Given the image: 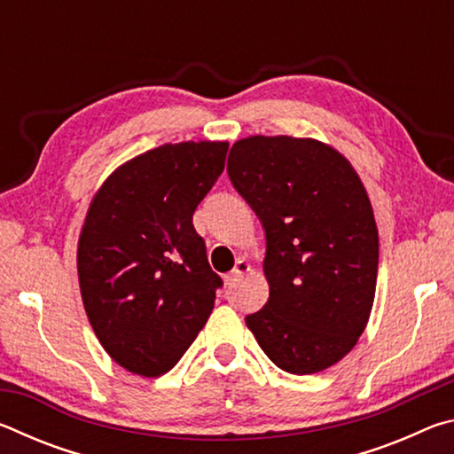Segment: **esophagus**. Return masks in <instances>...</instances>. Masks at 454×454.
<instances>
[{"label":"esophagus","instance_id":"obj_1","mask_svg":"<svg viewBox=\"0 0 454 454\" xmlns=\"http://www.w3.org/2000/svg\"><path fill=\"white\" fill-rule=\"evenodd\" d=\"M248 272H250V264L246 262L244 258L236 260V266H234V270L230 272V274H226V282H228V284H234V282L240 280L244 274H248Z\"/></svg>","mask_w":454,"mask_h":454}]
</instances>
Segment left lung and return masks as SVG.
Wrapping results in <instances>:
<instances>
[{
    "instance_id": "8db88e82",
    "label": "left lung",
    "mask_w": 454,
    "mask_h": 454,
    "mask_svg": "<svg viewBox=\"0 0 454 454\" xmlns=\"http://www.w3.org/2000/svg\"><path fill=\"white\" fill-rule=\"evenodd\" d=\"M228 176L266 232L270 296L246 326L282 371H325L355 348L374 302L379 230L364 184L333 145L292 136L238 140Z\"/></svg>"
}]
</instances>
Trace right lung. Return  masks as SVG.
Segmentation results:
<instances>
[{
	"label": "right lung",
	"instance_id": "right-lung-1",
	"mask_svg": "<svg viewBox=\"0 0 454 454\" xmlns=\"http://www.w3.org/2000/svg\"><path fill=\"white\" fill-rule=\"evenodd\" d=\"M228 142L164 144L118 166L78 240L83 309L126 371L162 376L212 314L222 278L192 216L224 170Z\"/></svg>",
	"mask_w": 454,
	"mask_h": 454
}]
</instances>
